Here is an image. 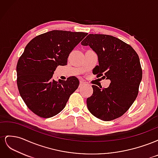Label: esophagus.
<instances>
[{"instance_id":"34e87169","label":"esophagus","mask_w":158,"mask_h":158,"mask_svg":"<svg viewBox=\"0 0 158 158\" xmlns=\"http://www.w3.org/2000/svg\"><path fill=\"white\" fill-rule=\"evenodd\" d=\"M85 84V82H84L83 80H80V85H79V87H80V88L84 86V85Z\"/></svg>"}]
</instances>
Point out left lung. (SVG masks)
Returning <instances> with one entry per match:
<instances>
[{
    "label": "left lung",
    "instance_id": "obj_1",
    "mask_svg": "<svg viewBox=\"0 0 158 158\" xmlns=\"http://www.w3.org/2000/svg\"><path fill=\"white\" fill-rule=\"evenodd\" d=\"M81 44L89 45L98 56L94 73L111 80L107 88L92 85L93 94L87 107L94 116L112 121L127 111L135 101L142 78L140 59L132 47L118 38L104 34H89Z\"/></svg>",
    "mask_w": 158,
    "mask_h": 158
}]
</instances>
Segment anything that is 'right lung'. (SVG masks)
<instances>
[{
    "label": "right lung",
    "instance_id": "right-lung-1",
    "mask_svg": "<svg viewBox=\"0 0 158 158\" xmlns=\"http://www.w3.org/2000/svg\"><path fill=\"white\" fill-rule=\"evenodd\" d=\"M88 35L84 32L52 30L31 40L19 59L17 85L27 107L37 115L50 118L59 113L79 85L76 77L52 79L59 65L67 64L70 52Z\"/></svg>",
    "mask_w": 158,
    "mask_h": 158
}]
</instances>
